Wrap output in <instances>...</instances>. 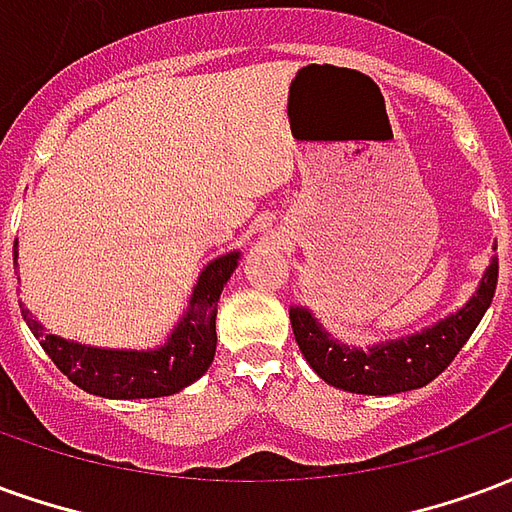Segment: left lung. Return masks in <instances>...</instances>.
<instances>
[{"label":"left lung","instance_id":"obj_1","mask_svg":"<svg viewBox=\"0 0 512 512\" xmlns=\"http://www.w3.org/2000/svg\"><path fill=\"white\" fill-rule=\"evenodd\" d=\"M496 279H499V263L491 260L477 288V296H472L463 310L414 337L373 345L370 351L348 348L332 340L310 312L301 307L290 310V323L301 354L326 384L356 395H397L430 384L450 367L452 359L477 329V323L483 321L485 310L491 307Z\"/></svg>","mask_w":512,"mask_h":512}]
</instances>
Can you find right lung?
<instances>
[{
	"instance_id": "right-lung-1",
	"label": "right lung",
	"mask_w": 512,
	"mask_h": 512,
	"mask_svg": "<svg viewBox=\"0 0 512 512\" xmlns=\"http://www.w3.org/2000/svg\"><path fill=\"white\" fill-rule=\"evenodd\" d=\"M238 252L222 255L200 274L191 296V307L178 329L169 334L167 345L158 351H104L68 343L54 334H43L32 312L21 310L24 321L38 337L60 373L82 386L84 392L117 400L175 395L194 384L211 367L216 354V301L238 266Z\"/></svg>"
}]
</instances>
